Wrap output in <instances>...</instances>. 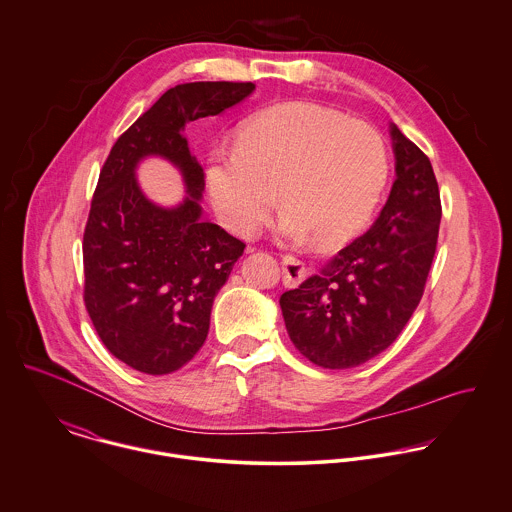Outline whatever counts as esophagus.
Listing matches in <instances>:
<instances>
[{
	"mask_svg": "<svg viewBox=\"0 0 512 512\" xmlns=\"http://www.w3.org/2000/svg\"><path fill=\"white\" fill-rule=\"evenodd\" d=\"M304 278H306V266L294 256H284L282 258V280H284V284L290 286V288H296Z\"/></svg>",
	"mask_w": 512,
	"mask_h": 512,
	"instance_id": "obj_1",
	"label": "esophagus"
}]
</instances>
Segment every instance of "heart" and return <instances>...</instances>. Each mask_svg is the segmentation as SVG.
Segmentation results:
<instances>
[{
  "mask_svg": "<svg viewBox=\"0 0 512 512\" xmlns=\"http://www.w3.org/2000/svg\"><path fill=\"white\" fill-rule=\"evenodd\" d=\"M387 174V149L371 125L320 105L288 103L258 113L236 145L212 153L208 192L238 236H252L266 222L280 192L284 238L314 232L320 242H338L369 220Z\"/></svg>",
  "mask_w": 512,
  "mask_h": 512,
  "instance_id": "obj_1",
  "label": "heart"
}]
</instances>
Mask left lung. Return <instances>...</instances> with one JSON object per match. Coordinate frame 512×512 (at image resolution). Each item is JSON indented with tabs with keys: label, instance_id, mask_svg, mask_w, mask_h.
<instances>
[{
	"label": "left lung",
	"instance_id": "8db88e82",
	"mask_svg": "<svg viewBox=\"0 0 512 512\" xmlns=\"http://www.w3.org/2000/svg\"><path fill=\"white\" fill-rule=\"evenodd\" d=\"M391 139L397 176L377 220L280 298L290 340L324 369L357 367L397 340L435 258L441 196L431 161L397 125Z\"/></svg>",
	"mask_w": 512,
	"mask_h": 512
}]
</instances>
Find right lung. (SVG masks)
I'll return each instance as SVG.
<instances>
[{
    "instance_id": "add662e5",
    "label": "right lung",
    "mask_w": 512,
    "mask_h": 512,
    "mask_svg": "<svg viewBox=\"0 0 512 512\" xmlns=\"http://www.w3.org/2000/svg\"><path fill=\"white\" fill-rule=\"evenodd\" d=\"M254 83L196 81L169 89L113 145L83 234V300L105 347L129 367L165 375L208 336L210 310L246 244L202 220L204 172L184 125L218 115ZM159 154L183 172L189 196L161 209L141 192L136 163Z\"/></svg>"
}]
</instances>
